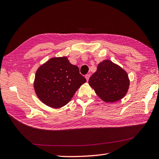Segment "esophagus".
I'll return each mask as SVG.
<instances>
[{"label": "esophagus", "instance_id": "esophagus-1", "mask_svg": "<svg viewBox=\"0 0 159 159\" xmlns=\"http://www.w3.org/2000/svg\"><path fill=\"white\" fill-rule=\"evenodd\" d=\"M89 78H90V75H85V79H87V81L89 80Z\"/></svg>", "mask_w": 159, "mask_h": 159}]
</instances>
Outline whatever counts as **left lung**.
<instances>
[{
	"label": "left lung",
	"instance_id": "1",
	"mask_svg": "<svg viewBox=\"0 0 159 159\" xmlns=\"http://www.w3.org/2000/svg\"><path fill=\"white\" fill-rule=\"evenodd\" d=\"M89 84L100 99L105 102L113 103L121 99L127 93L129 80L123 68L111 60H105L98 64Z\"/></svg>",
	"mask_w": 159,
	"mask_h": 159
}]
</instances>
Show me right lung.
I'll list each match as a JSON object with an SVG mask.
<instances>
[{
    "label": "right lung",
    "instance_id": "obj_1",
    "mask_svg": "<svg viewBox=\"0 0 159 159\" xmlns=\"http://www.w3.org/2000/svg\"><path fill=\"white\" fill-rule=\"evenodd\" d=\"M86 81L79 67L70 64L66 57H57L38 68L34 87L42 103L50 107L60 108L71 100Z\"/></svg>",
    "mask_w": 159,
    "mask_h": 159
}]
</instances>
